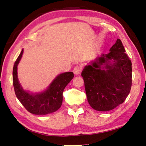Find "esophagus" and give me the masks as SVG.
<instances>
[{
    "label": "esophagus",
    "mask_w": 146,
    "mask_h": 146,
    "mask_svg": "<svg viewBox=\"0 0 146 146\" xmlns=\"http://www.w3.org/2000/svg\"><path fill=\"white\" fill-rule=\"evenodd\" d=\"M81 70H82L81 67L79 66H76L75 67H74L73 72L74 74H76V75H79V74L80 73V72H81Z\"/></svg>",
    "instance_id": "obj_1"
}]
</instances>
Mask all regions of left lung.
<instances>
[{"mask_svg": "<svg viewBox=\"0 0 146 146\" xmlns=\"http://www.w3.org/2000/svg\"><path fill=\"white\" fill-rule=\"evenodd\" d=\"M81 76L87 100L94 109L111 111L124 102L130 92L132 76V62L121 40L118 38L109 53L84 67Z\"/></svg>", "mask_w": 146, "mask_h": 146, "instance_id": "left-lung-1", "label": "left lung"}]
</instances>
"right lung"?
<instances>
[{
  "instance_id": "1",
  "label": "right lung",
  "mask_w": 146,
  "mask_h": 146,
  "mask_svg": "<svg viewBox=\"0 0 146 146\" xmlns=\"http://www.w3.org/2000/svg\"><path fill=\"white\" fill-rule=\"evenodd\" d=\"M23 51L22 49L13 67V85L16 96L27 111L31 114L46 115L56 111L62 105L64 90L73 79L74 73L67 72L60 74L43 92L29 93L22 88L17 78V65Z\"/></svg>"
}]
</instances>
